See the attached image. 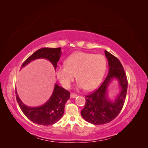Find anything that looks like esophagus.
Returning a JSON list of instances; mask_svg holds the SVG:
<instances>
[{"instance_id":"1","label":"esophagus","mask_w":148,"mask_h":148,"mask_svg":"<svg viewBox=\"0 0 148 148\" xmlns=\"http://www.w3.org/2000/svg\"><path fill=\"white\" fill-rule=\"evenodd\" d=\"M77 96V95H76V94L71 93V95H70V97L71 98H75Z\"/></svg>"}]
</instances>
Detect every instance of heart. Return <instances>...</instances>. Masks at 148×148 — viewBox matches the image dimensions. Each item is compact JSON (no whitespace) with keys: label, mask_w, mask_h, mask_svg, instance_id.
Returning <instances> with one entry per match:
<instances>
[{"label":"heart","mask_w":148,"mask_h":148,"mask_svg":"<svg viewBox=\"0 0 148 148\" xmlns=\"http://www.w3.org/2000/svg\"><path fill=\"white\" fill-rule=\"evenodd\" d=\"M107 61L104 56L83 52H75L65 60V64L59 65L56 75L62 86L70 87L75 75L77 88L92 90L99 85L105 75Z\"/></svg>","instance_id":"b5f03b06"}]
</instances>
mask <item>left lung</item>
I'll use <instances>...</instances> for the list:
<instances>
[{
  "label": "left lung",
  "mask_w": 148,
  "mask_h": 148,
  "mask_svg": "<svg viewBox=\"0 0 148 148\" xmlns=\"http://www.w3.org/2000/svg\"><path fill=\"white\" fill-rule=\"evenodd\" d=\"M104 52L108 60V75L96 91L85 96L86 104L81 111L84 120L93 125L106 124L113 120L122 110L127 95L128 81L122 64L110 52ZM114 79L118 82L119 92L113 101L108 97L107 90Z\"/></svg>",
  "instance_id": "obj_1"
}]
</instances>
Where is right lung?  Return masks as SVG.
Returning a JSON list of instances; mask_svg holds the SVG:
<instances>
[{"label":"right lung","mask_w":148,"mask_h":148,"mask_svg":"<svg viewBox=\"0 0 148 148\" xmlns=\"http://www.w3.org/2000/svg\"><path fill=\"white\" fill-rule=\"evenodd\" d=\"M62 54L61 48L43 47L39 49L30 56L22 64L23 68L31 61L39 59L48 60L56 70L57 63ZM16 101L23 114L31 122L42 125H51L57 122L64 114L66 102L70 99V93L64 88L55 84L54 88L49 100L39 107H29L21 101L16 90Z\"/></svg>","instance_id":"add662e5"}]
</instances>
